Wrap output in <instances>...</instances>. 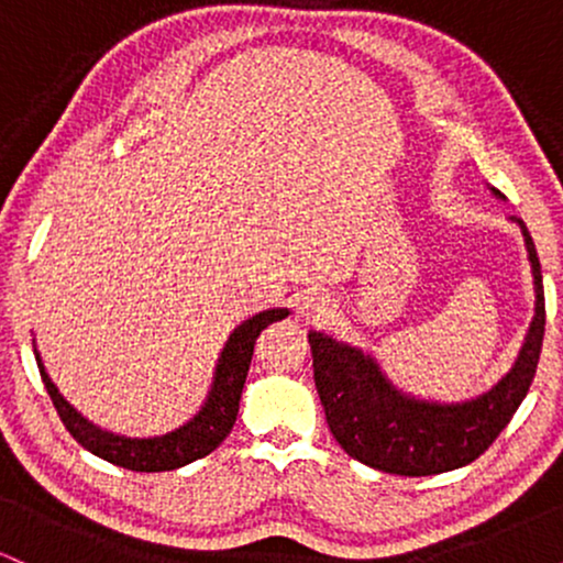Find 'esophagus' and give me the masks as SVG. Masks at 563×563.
<instances>
[{
  "instance_id": "obj_1",
  "label": "esophagus",
  "mask_w": 563,
  "mask_h": 563,
  "mask_svg": "<svg viewBox=\"0 0 563 563\" xmlns=\"http://www.w3.org/2000/svg\"><path fill=\"white\" fill-rule=\"evenodd\" d=\"M325 312H328V303H325V299H320V296H307V299H303V303H301V314L307 320L309 318L320 320Z\"/></svg>"
}]
</instances>
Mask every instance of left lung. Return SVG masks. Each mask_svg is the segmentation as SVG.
<instances>
[{"mask_svg":"<svg viewBox=\"0 0 563 563\" xmlns=\"http://www.w3.org/2000/svg\"><path fill=\"white\" fill-rule=\"evenodd\" d=\"M495 196L500 192L495 190ZM525 232L534 275V318L510 371L482 397L461 405L423 402L389 384L376 360L331 335L309 333L314 386L325 421L346 455L397 476H431L468 466L506 429L538 371L545 335V294L532 235Z\"/></svg>","mask_w":563,"mask_h":563,"instance_id":"left-lung-1","label":"left lung"}]
</instances>
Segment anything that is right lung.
<instances>
[{"label": "right lung", "instance_id": "obj_1", "mask_svg": "<svg viewBox=\"0 0 563 563\" xmlns=\"http://www.w3.org/2000/svg\"><path fill=\"white\" fill-rule=\"evenodd\" d=\"M283 318H288V309H267V312L254 314V318L245 320L241 328H235V333L230 335L228 346H224L222 352V360H219L217 365L214 386H211L209 399L200 407L198 416L192 418L190 423H185L183 429L156 439H126L97 429V426L89 423L87 418H81L79 412L60 397V391L55 389V384L49 380L47 373H44L38 354L36 363L38 373H42L44 389H47L49 399H53L57 416H60L68 434L74 437L84 450L95 452L102 461L129 471H145V474H153V471H174L198 461V457L209 455V452L217 450L219 444L224 442V437L230 434L232 423H235L238 418V405H241V391L245 376H249L251 357H254L256 339H260L264 328Z\"/></svg>", "mask_w": 563, "mask_h": 563}]
</instances>
